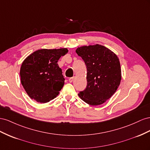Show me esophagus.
Masks as SVG:
<instances>
[{
    "instance_id": "1",
    "label": "esophagus",
    "mask_w": 150,
    "mask_h": 150,
    "mask_svg": "<svg viewBox=\"0 0 150 150\" xmlns=\"http://www.w3.org/2000/svg\"><path fill=\"white\" fill-rule=\"evenodd\" d=\"M74 77H71V78L69 79V80H69V82L71 83V82H73V81H74Z\"/></svg>"
}]
</instances>
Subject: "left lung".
<instances>
[{"label":"left lung","mask_w":150,"mask_h":150,"mask_svg":"<svg viewBox=\"0 0 150 150\" xmlns=\"http://www.w3.org/2000/svg\"><path fill=\"white\" fill-rule=\"evenodd\" d=\"M76 53L83 59L87 70V85L84 91L79 92V97L91 105L104 103L117 91L121 82L118 57L100 45L80 47Z\"/></svg>","instance_id":"1"}]
</instances>
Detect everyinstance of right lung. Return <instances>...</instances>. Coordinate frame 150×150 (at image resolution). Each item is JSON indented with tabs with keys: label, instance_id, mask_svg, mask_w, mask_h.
<instances>
[{
	"label": "right lung",
	"instance_id": "obj_1",
	"mask_svg": "<svg viewBox=\"0 0 150 150\" xmlns=\"http://www.w3.org/2000/svg\"><path fill=\"white\" fill-rule=\"evenodd\" d=\"M68 49H41L25 58L20 70L21 83L28 95L40 103L54 99L63 87L65 79L58 61Z\"/></svg>",
	"mask_w": 150,
	"mask_h": 150
}]
</instances>
